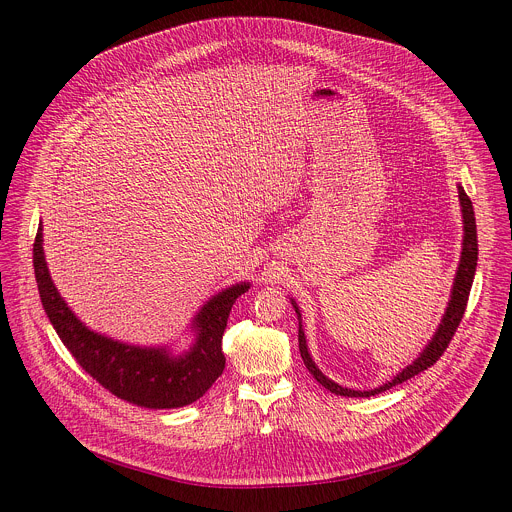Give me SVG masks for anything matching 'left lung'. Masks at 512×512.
I'll return each mask as SVG.
<instances>
[{
    "label": "left lung",
    "mask_w": 512,
    "mask_h": 512,
    "mask_svg": "<svg viewBox=\"0 0 512 512\" xmlns=\"http://www.w3.org/2000/svg\"><path fill=\"white\" fill-rule=\"evenodd\" d=\"M458 198H460V208H462V225H464V237H462V253H460V263H458V269H456V277H454V285H452V294H450V300H448V308L442 316V322L440 326H437V330L433 332L431 340L425 344V348L419 352V356L407 364V367L397 373V377H393L391 381L383 383L381 387L377 389H371V391H356V389H348V387H342L338 383H334L332 379H328L320 369L318 364L314 362L310 350H308V342H306V334H304V328H302V314H300V308L296 304L294 298H289L291 306H294L296 314H298V322H300V330H298V342H300V354H302V360L306 364V369L314 375V379L326 387L330 393L334 395H342V397H373V395H379L395 385H401L405 383L407 379L423 373L425 369H429L431 364L440 358L444 354V350L448 348L454 332L458 330L460 322H462V316H464V310H466V304H468V296H470V287H472V281H474V273H476V263H478V237H476V216H474V208H472V200L466 196L462 184H458Z\"/></svg>",
    "instance_id": "8db88e82"
}]
</instances>
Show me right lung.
<instances>
[{"mask_svg": "<svg viewBox=\"0 0 512 512\" xmlns=\"http://www.w3.org/2000/svg\"><path fill=\"white\" fill-rule=\"evenodd\" d=\"M42 225L34 241V273L44 312L62 344L107 391L145 409H176L200 399L225 371L223 334L233 304L249 281L218 291L192 318L194 342L180 354L170 346H139L91 330L56 289L42 247Z\"/></svg>", "mask_w": 512, "mask_h": 512, "instance_id": "1", "label": "right lung"}]
</instances>
